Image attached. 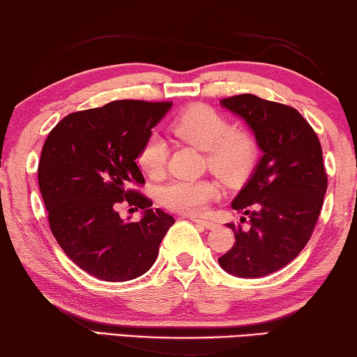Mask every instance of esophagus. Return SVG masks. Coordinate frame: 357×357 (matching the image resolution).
I'll list each match as a JSON object with an SVG mask.
<instances>
[{"instance_id":"34e87169","label":"esophagus","mask_w":357,"mask_h":357,"mask_svg":"<svg viewBox=\"0 0 357 357\" xmlns=\"http://www.w3.org/2000/svg\"><path fill=\"white\" fill-rule=\"evenodd\" d=\"M191 221H195V223L201 225L202 227H206V229H213V227H217V223H215V221H213V220H210V218L191 217Z\"/></svg>"}]
</instances>
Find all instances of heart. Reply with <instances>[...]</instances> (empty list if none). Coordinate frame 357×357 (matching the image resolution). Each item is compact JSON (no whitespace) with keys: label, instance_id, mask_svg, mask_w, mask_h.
<instances>
[{"label":"heart","instance_id":"heart-1","mask_svg":"<svg viewBox=\"0 0 357 357\" xmlns=\"http://www.w3.org/2000/svg\"><path fill=\"white\" fill-rule=\"evenodd\" d=\"M172 132L178 139L206 151L210 171L227 183H238L251 172L258 158V144L243 128H232L227 116L206 104L183 110L172 121ZM167 142L158 132L144 140L137 165L151 178L166 171ZM220 195V186L210 178L174 180L162 186L160 199L167 208L182 213H201Z\"/></svg>","mask_w":357,"mask_h":357}]
</instances>
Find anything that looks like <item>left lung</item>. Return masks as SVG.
Returning a JSON list of instances; mask_svg holds the SVG:
<instances>
[{
    "label": "left lung",
    "mask_w": 357,
    "mask_h": 357,
    "mask_svg": "<svg viewBox=\"0 0 357 357\" xmlns=\"http://www.w3.org/2000/svg\"><path fill=\"white\" fill-rule=\"evenodd\" d=\"M220 104L248 125L262 156L231 202L243 213L242 223L247 215L248 227L227 225L236 243L218 262L234 277H266L288 266L310 241L327 190L323 150L293 107L255 95Z\"/></svg>",
    "instance_id": "8db88e82"
}]
</instances>
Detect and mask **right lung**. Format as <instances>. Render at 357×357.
Wrapping results in <instances>:
<instances>
[{"mask_svg":"<svg viewBox=\"0 0 357 357\" xmlns=\"http://www.w3.org/2000/svg\"><path fill=\"white\" fill-rule=\"evenodd\" d=\"M171 107L114 101L69 114L45 139L38 180L52 234L69 259L104 282L144 275L174 225L171 215L150 208V199L130 190L145 183L139 150ZM123 200L144 208L137 224L119 218L116 207Z\"/></svg>","mask_w":357,"mask_h":357,"instance_id":"1","label":"right lung"}]
</instances>
